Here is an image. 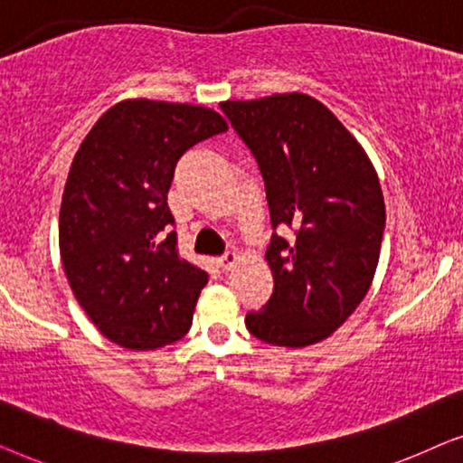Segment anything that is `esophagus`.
<instances>
[{
  "label": "esophagus",
  "mask_w": 463,
  "mask_h": 463,
  "mask_svg": "<svg viewBox=\"0 0 463 463\" xmlns=\"http://www.w3.org/2000/svg\"><path fill=\"white\" fill-rule=\"evenodd\" d=\"M238 261H240V257H238V252H236V250H227V252H223V255L219 257V265H221V269H225V271L233 269V265H236Z\"/></svg>",
  "instance_id": "34e87169"
}]
</instances>
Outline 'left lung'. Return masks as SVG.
<instances>
[{
	"instance_id": "left-lung-1",
	"label": "left lung",
	"mask_w": 463,
	"mask_h": 463,
	"mask_svg": "<svg viewBox=\"0 0 463 463\" xmlns=\"http://www.w3.org/2000/svg\"><path fill=\"white\" fill-rule=\"evenodd\" d=\"M221 109L265 181L274 233L265 252L274 293L246 314L257 339L306 347L331 337L369 293L385 227L373 164L333 111L301 92L225 100Z\"/></svg>"
}]
</instances>
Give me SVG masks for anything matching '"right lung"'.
<instances>
[{
    "label": "right lung",
    "mask_w": 463,
    "mask_h": 463,
    "mask_svg": "<svg viewBox=\"0 0 463 463\" xmlns=\"http://www.w3.org/2000/svg\"><path fill=\"white\" fill-rule=\"evenodd\" d=\"M225 130L208 107L128 99L81 141L61 202V259L75 299L113 344L156 350L192 326L208 274L176 252L166 198L179 157Z\"/></svg>",
    "instance_id": "obj_1"
}]
</instances>
